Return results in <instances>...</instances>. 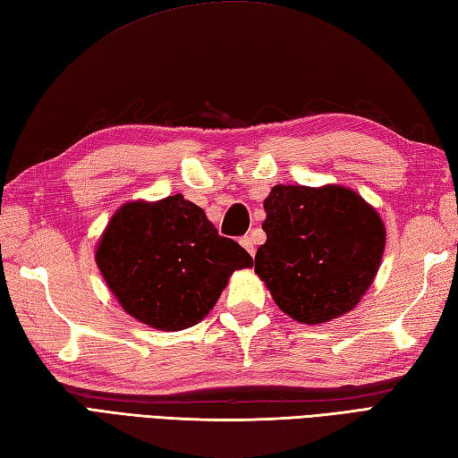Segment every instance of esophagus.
<instances>
[{"label": "esophagus", "instance_id": "obj_1", "mask_svg": "<svg viewBox=\"0 0 458 458\" xmlns=\"http://www.w3.org/2000/svg\"><path fill=\"white\" fill-rule=\"evenodd\" d=\"M240 244H242V248L244 250H248L251 256L256 254V248H254V240H251V236H242L240 238Z\"/></svg>", "mask_w": 458, "mask_h": 458}]
</instances>
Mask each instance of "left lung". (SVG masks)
<instances>
[{
  "instance_id": "obj_1",
  "label": "left lung",
  "mask_w": 458,
  "mask_h": 458,
  "mask_svg": "<svg viewBox=\"0 0 458 458\" xmlns=\"http://www.w3.org/2000/svg\"><path fill=\"white\" fill-rule=\"evenodd\" d=\"M266 244L256 274L299 323H328L354 309L386 248L377 212L354 191L276 184L264 200Z\"/></svg>"
}]
</instances>
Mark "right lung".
Masks as SVG:
<instances>
[{"instance_id": "add662e5", "label": "right lung", "mask_w": 458, "mask_h": 458, "mask_svg": "<svg viewBox=\"0 0 458 458\" xmlns=\"http://www.w3.org/2000/svg\"><path fill=\"white\" fill-rule=\"evenodd\" d=\"M96 261L125 313L161 330L197 325L228 277L254 266L248 251L220 236L182 194L122 207L104 232Z\"/></svg>"}]
</instances>
